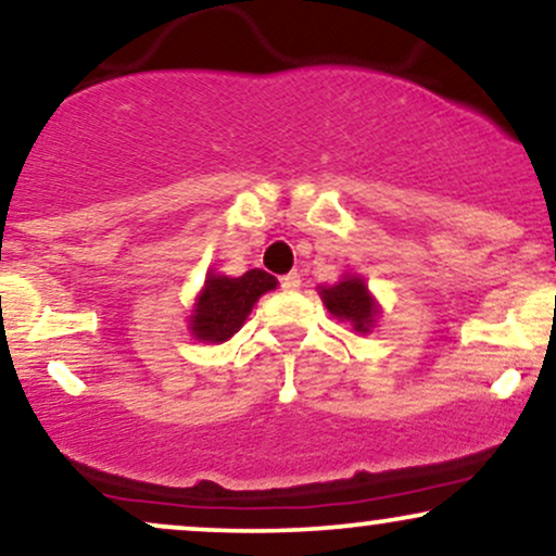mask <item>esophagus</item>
<instances>
[{"label":"esophagus","instance_id":"34e87169","mask_svg":"<svg viewBox=\"0 0 556 556\" xmlns=\"http://www.w3.org/2000/svg\"><path fill=\"white\" fill-rule=\"evenodd\" d=\"M279 287H282V290H287V292L300 290V274L290 271V274H285V277H279Z\"/></svg>","mask_w":556,"mask_h":556}]
</instances>
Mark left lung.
Instances as JSON below:
<instances>
[{
	"label": "left lung",
	"mask_w": 556,
	"mask_h": 556,
	"mask_svg": "<svg viewBox=\"0 0 556 556\" xmlns=\"http://www.w3.org/2000/svg\"><path fill=\"white\" fill-rule=\"evenodd\" d=\"M320 298H324L326 307H329L333 316L350 320L354 329L363 333H367L372 318H376V303L367 295V287L363 279L357 277L344 279V282L333 287H326V290H320Z\"/></svg>",
	"instance_id": "obj_1"
}]
</instances>
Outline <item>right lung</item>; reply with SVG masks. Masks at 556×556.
I'll return each instance as SVG.
<instances>
[{
    "label": "right lung",
    "instance_id": "1",
    "mask_svg": "<svg viewBox=\"0 0 556 556\" xmlns=\"http://www.w3.org/2000/svg\"><path fill=\"white\" fill-rule=\"evenodd\" d=\"M274 287L277 279L261 269H251L236 279L210 274L191 320L193 337L202 342H227L243 326L253 303Z\"/></svg>",
    "mask_w": 556,
    "mask_h": 556
}]
</instances>
